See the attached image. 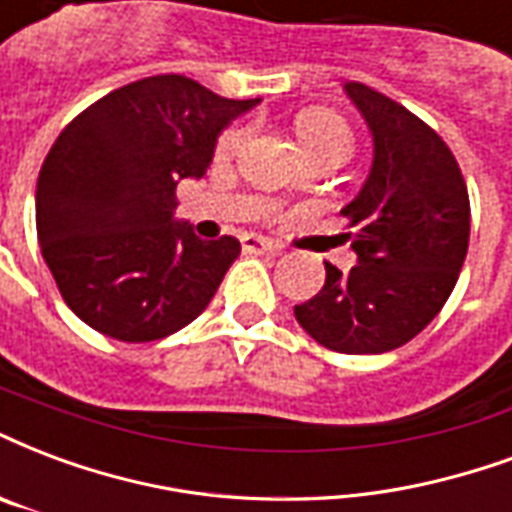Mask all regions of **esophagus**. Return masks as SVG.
I'll use <instances>...</instances> for the list:
<instances>
[{"mask_svg": "<svg viewBox=\"0 0 512 512\" xmlns=\"http://www.w3.org/2000/svg\"><path fill=\"white\" fill-rule=\"evenodd\" d=\"M241 246H244L246 255H266V252H276L279 246L271 244L268 238H260V236H244L241 238Z\"/></svg>", "mask_w": 512, "mask_h": 512, "instance_id": "esophagus-1", "label": "esophagus"}]
</instances>
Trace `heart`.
Wrapping results in <instances>:
<instances>
[{
  "label": "heart",
  "instance_id": "b5f03b06",
  "mask_svg": "<svg viewBox=\"0 0 512 512\" xmlns=\"http://www.w3.org/2000/svg\"><path fill=\"white\" fill-rule=\"evenodd\" d=\"M246 135H249L246 124L227 127L217 140L219 160H227V157L238 154V149L244 146ZM295 135H298V143L304 146V151L312 160L314 157H323V154H342V157H347L352 149L350 127L344 124V119H339L331 111H317L314 108V111L298 113V119H295Z\"/></svg>",
  "mask_w": 512,
  "mask_h": 512
}]
</instances>
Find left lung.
<instances>
[{
	"mask_svg": "<svg viewBox=\"0 0 512 512\" xmlns=\"http://www.w3.org/2000/svg\"><path fill=\"white\" fill-rule=\"evenodd\" d=\"M344 92L372 132L361 192L342 208L358 263H325V285L295 320L347 355L396 350L418 336L456 287L469 246V195L456 157L429 124L363 83Z\"/></svg>",
	"mask_w": 512,
	"mask_h": 512,
	"instance_id": "left-lung-1",
	"label": "left lung"
}]
</instances>
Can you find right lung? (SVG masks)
<instances>
[{
  "mask_svg": "<svg viewBox=\"0 0 512 512\" xmlns=\"http://www.w3.org/2000/svg\"><path fill=\"white\" fill-rule=\"evenodd\" d=\"M260 100H227L184 75H154L89 105L37 179V241L64 304L119 342L181 331L241 252L176 219L181 179L206 176L217 138Z\"/></svg>",
  "mask_w": 512,
  "mask_h": 512,
  "instance_id": "1",
  "label": "right lung"
}]
</instances>
